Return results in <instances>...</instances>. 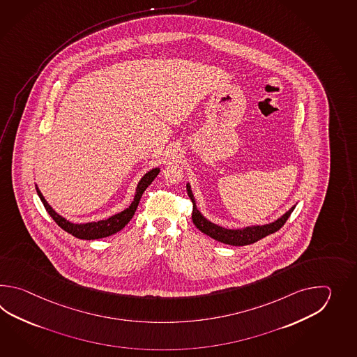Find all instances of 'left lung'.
I'll return each mask as SVG.
<instances>
[{"label": "left lung", "mask_w": 357, "mask_h": 357, "mask_svg": "<svg viewBox=\"0 0 357 357\" xmlns=\"http://www.w3.org/2000/svg\"><path fill=\"white\" fill-rule=\"evenodd\" d=\"M186 190H188V195L192 202V215H191V218H192L195 227L199 231H202L205 235L212 237L220 243L234 245V246L250 245V243H257L259 240L264 238L266 236L277 232L286 223V220H289L291 213L294 212V209H295V206H292L289 212H286L282 215L281 218L274 220L273 223H269V225L252 226V227L243 228V229H227V228L220 227V226H217L212 222L205 220L204 217L202 215V213L197 209L194 195L191 192L189 183L186 185Z\"/></svg>", "instance_id": "1"}]
</instances>
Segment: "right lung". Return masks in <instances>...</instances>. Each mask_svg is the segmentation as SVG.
<instances>
[{"instance_id":"add662e5","label":"right lung","mask_w":357,"mask_h":357,"mask_svg":"<svg viewBox=\"0 0 357 357\" xmlns=\"http://www.w3.org/2000/svg\"><path fill=\"white\" fill-rule=\"evenodd\" d=\"M158 174H160V168H154V169L149 171L148 174L143 176V178L137 183V194L134 197V202L131 203L128 209H125L123 212L119 213V214H114L112 217H109L108 220L84 223V225H74V223L65 220L63 217H61L60 214L54 212V209L51 208V205L47 203L46 199L43 197L42 192L39 191L37 186H36V189H37V192H38L39 197L45 205L47 212L63 231H66L70 235L75 236V237L82 238V240H97V238L114 235L116 232L121 231L122 228L129 223L130 220L134 217V214L137 212V204L140 202V197L143 195V192L152 183L153 180L157 177Z\"/></svg>"}]
</instances>
